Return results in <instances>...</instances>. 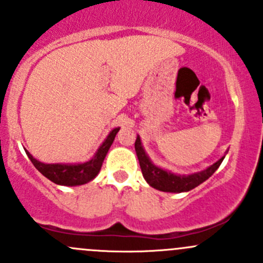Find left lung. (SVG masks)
<instances>
[{
	"label": "left lung",
	"mask_w": 263,
	"mask_h": 263,
	"mask_svg": "<svg viewBox=\"0 0 263 263\" xmlns=\"http://www.w3.org/2000/svg\"><path fill=\"white\" fill-rule=\"evenodd\" d=\"M135 150H136L137 158L140 161V168H141L142 176L151 187L156 188L163 192H187V191L193 190L195 187L200 185L201 183L205 182L206 179L210 178L216 172L220 164L224 160L225 155L221 159L209 166L206 171L198 172V173L191 174V176H176V174L166 172L164 169L158 168L154 165L145 154L144 147L141 145V140L137 136L136 142H135Z\"/></svg>",
	"instance_id": "8db88e82"
}]
</instances>
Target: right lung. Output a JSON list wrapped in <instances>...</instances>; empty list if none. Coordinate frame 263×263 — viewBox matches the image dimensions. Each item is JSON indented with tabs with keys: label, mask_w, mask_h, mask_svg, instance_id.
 <instances>
[{
	"label": "right lung",
	"mask_w": 263,
	"mask_h": 263,
	"mask_svg": "<svg viewBox=\"0 0 263 263\" xmlns=\"http://www.w3.org/2000/svg\"><path fill=\"white\" fill-rule=\"evenodd\" d=\"M119 128H115L109 135L107 140L103 142L102 146L97 151L94 158L91 160L86 161L84 164H44L34 159L29 154V151L25 150L26 155L29 156L33 165L43 174L46 178L52 181L55 184L61 185H80L90 182L97 177L99 173L100 168L103 165L105 155L109 150L110 145L115 141V137Z\"/></svg>",
	"instance_id": "obj_1"
}]
</instances>
